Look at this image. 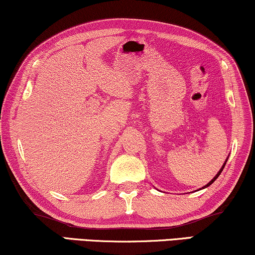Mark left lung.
Wrapping results in <instances>:
<instances>
[{"instance_id":"1","label":"left lung","mask_w":255,"mask_h":255,"mask_svg":"<svg viewBox=\"0 0 255 255\" xmlns=\"http://www.w3.org/2000/svg\"><path fill=\"white\" fill-rule=\"evenodd\" d=\"M227 161H228V160H226V162H224V164L222 165V168H221V169H220V171L216 173V175H215V177H214V178H213L212 180H210V182H209V183L207 184V185H205L204 187H202V189H205V187H208L209 185H212V184H213L214 182H215V180H216V178H217V177H219V176L221 175V172H222V170H223V168H224V167H226V163H227Z\"/></svg>"}]
</instances>
